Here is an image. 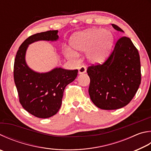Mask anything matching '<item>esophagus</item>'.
Listing matches in <instances>:
<instances>
[{
	"mask_svg": "<svg viewBox=\"0 0 151 151\" xmlns=\"http://www.w3.org/2000/svg\"><path fill=\"white\" fill-rule=\"evenodd\" d=\"M86 68L84 66H82L81 67H79L78 68V74H80V75L86 73Z\"/></svg>",
	"mask_w": 151,
	"mask_h": 151,
	"instance_id": "esophagus-1",
	"label": "esophagus"
}]
</instances>
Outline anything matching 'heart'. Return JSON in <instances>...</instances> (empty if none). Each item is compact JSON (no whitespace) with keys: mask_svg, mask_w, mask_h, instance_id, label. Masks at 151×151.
I'll list each match as a JSON object with an SVG mask.
<instances>
[{"mask_svg":"<svg viewBox=\"0 0 151 151\" xmlns=\"http://www.w3.org/2000/svg\"><path fill=\"white\" fill-rule=\"evenodd\" d=\"M114 42V35L108 29H93L75 34L71 39V45L76 50L86 51V58L90 63L96 65L106 59ZM68 55L75 57L77 53L68 50Z\"/></svg>","mask_w":151,"mask_h":151,"instance_id":"heart-1","label":"heart"}]
</instances>
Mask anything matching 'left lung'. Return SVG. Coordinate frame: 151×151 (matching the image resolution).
Instances as JSON below:
<instances>
[{
  "mask_svg": "<svg viewBox=\"0 0 151 151\" xmlns=\"http://www.w3.org/2000/svg\"><path fill=\"white\" fill-rule=\"evenodd\" d=\"M117 31L123 30L111 24ZM88 92L92 102L102 109L123 108L129 103L141 84V63L137 49L127 37L117 40L108 59L102 65H91Z\"/></svg>",
  "mask_w": 151,
  "mask_h": 151,
  "instance_id": "obj_1",
  "label": "left lung"
}]
</instances>
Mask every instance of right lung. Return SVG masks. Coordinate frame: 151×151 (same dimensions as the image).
Wrapping results in <instances>:
<instances>
[{"label": "right lung", "mask_w": 151, "mask_h": 151, "mask_svg": "<svg viewBox=\"0 0 151 151\" xmlns=\"http://www.w3.org/2000/svg\"><path fill=\"white\" fill-rule=\"evenodd\" d=\"M58 30H49L31 35L22 43L14 65V79L19 101L26 110L39 118L55 115L61 108L65 87L77 76L78 70L55 68L40 73L26 64L25 57L28 45L40 40L57 41Z\"/></svg>", "instance_id": "right-lung-1"}]
</instances>
